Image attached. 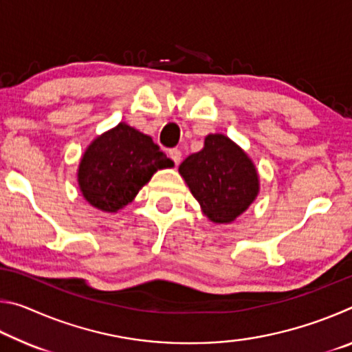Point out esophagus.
<instances>
[{
	"instance_id": "34e87169",
	"label": "esophagus",
	"mask_w": 352,
	"mask_h": 352,
	"mask_svg": "<svg viewBox=\"0 0 352 352\" xmlns=\"http://www.w3.org/2000/svg\"><path fill=\"white\" fill-rule=\"evenodd\" d=\"M169 157H170V160L175 164H180V162H182V151H180V148H170Z\"/></svg>"
}]
</instances>
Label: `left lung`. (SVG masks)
Masks as SVG:
<instances>
[{
    "instance_id": "left-lung-1",
    "label": "left lung",
    "mask_w": 352,
    "mask_h": 352,
    "mask_svg": "<svg viewBox=\"0 0 352 352\" xmlns=\"http://www.w3.org/2000/svg\"><path fill=\"white\" fill-rule=\"evenodd\" d=\"M201 212L217 225L233 223L259 194V174L248 153L222 133L205 136L204 148L178 168Z\"/></svg>"
}]
</instances>
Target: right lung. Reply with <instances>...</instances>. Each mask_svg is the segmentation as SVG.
I'll use <instances>...</instances> for the list:
<instances>
[{
	"mask_svg": "<svg viewBox=\"0 0 352 352\" xmlns=\"http://www.w3.org/2000/svg\"><path fill=\"white\" fill-rule=\"evenodd\" d=\"M174 162L152 138L126 122L94 138L77 168V184L88 204L115 214L132 201L160 169Z\"/></svg>",
	"mask_w": 352,
	"mask_h": 352,
	"instance_id": "1",
	"label": "right lung"
}]
</instances>
